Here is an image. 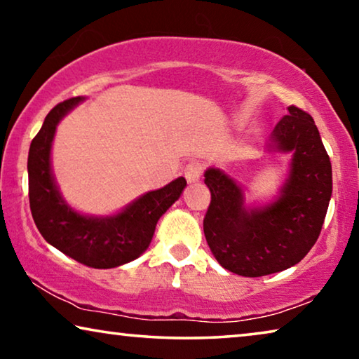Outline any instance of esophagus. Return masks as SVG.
<instances>
[{
    "label": "esophagus",
    "mask_w": 359,
    "mask_h": 359,
    "mask_svg": "<svg viewBox=\"0 0 359 359\" xmlns=\"http://www.w3.org/2000/svg\"><path fill=\"white\" fill-rule=\"evenodd\" d=\"M203 174V164L200 161H191L187 164L185 168V179L190 182V184H195L201 179Z\"/></svg>",
    "instance_id": "obj_1"
}]
</instances>
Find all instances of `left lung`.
Masks as SVG:
<instances>
[{"mask_svg": "<svg viewBox=\"0 0 359 359\" xmlns=\"http://www.w3.org/2000/svg\"><path fill=\"white\" fill-rule=\"evenodd\" d=\"M270 150L292 153L291 170L278 200L244 206L235 180L210 168L204 184L210 204L203 229L210 251L231 273L257 278L299 264L320 236L332 195V168L313 118L287 107L273 129Z\"/></svg>", "mask_w": 359, "mask_h": 359, "instance_id": "obj_1", "label": "left lung"}]
</instances>
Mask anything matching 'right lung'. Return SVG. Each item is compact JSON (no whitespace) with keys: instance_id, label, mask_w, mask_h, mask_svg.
<instances>
[{"instance_id":"right-lung-1","label":"right lung","mask_w":359,"mask_h":359,"mask_svg":"<svg viewBox=\"0 0 359 359\" xmlns=\"http://www.w3.org/2000/svg\"><path fill=\"white\" fill-rule=\"evenodd\" d=\"M83 100L73 97L57 104L32 140L27 164L30 209L39 233L60 252L93 269H115L147 251L159 217L179 200L187 180L179 177L163 189L145 193L108 217H90L72 209L55 185L50 147L57 124Z\"/></svg>"}]
</instances>
